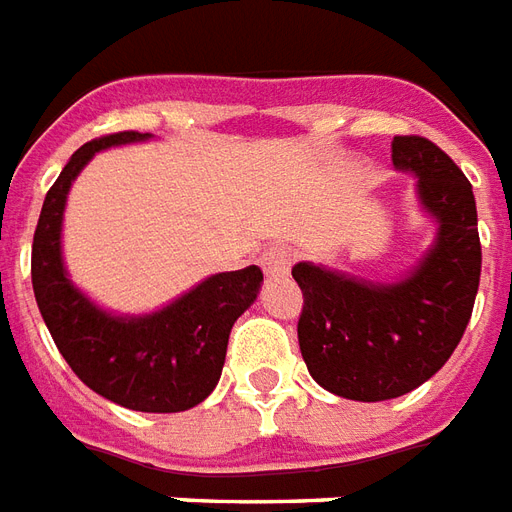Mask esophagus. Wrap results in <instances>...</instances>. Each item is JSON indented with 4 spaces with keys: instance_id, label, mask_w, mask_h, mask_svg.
<instances>
[{
    "instance_id": "34e87169",
    "label": "esophagus",
    "mask_w": 512,
    "mask_h": 512,
    "mask_svg": "<svg viewBox=\"0 0 512 512\" xmlns=\"http://www.w3.org/2000/svg\"><path fill=\"white\" fill-rule=\"evenodd\" d=\"M290 263H293V252L282 244L271 246L260 257V266H263L266 276H274V279L276 276H285L290 271Z\"/></svg>"
}]
</instances>
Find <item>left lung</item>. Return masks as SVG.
Listing matches in <instances>:
<instances>
[{
    "instance_id": "obj_1",
    "label": "left lung",
    "mask_w": 512,
    "mask_h": 512,
    "mask_svg": "<svg viewBox=\"0 0 512 512\" xmlns=\"http://www.w3.org/2000/svg\"><path fill=\"white\" fill-rule=\"evenodd\" d=\"M393 165L418 176V198L437 238L410 274L382 285L298 263L304 293L298 344L325 391L385 401L415 391L445 366L467 331L480 285L478 208L467 176L420 135L393 138Z\"/></svg>"
}]
</instances>
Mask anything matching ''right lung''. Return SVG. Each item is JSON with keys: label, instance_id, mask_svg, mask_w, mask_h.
Instances as JSON below:
<instances>
[{"label": "right lung", "instance_id": "1", "mask_svg": "<svg viewBox=\"0 0 512 512\" xmlns=\"http://www.w3.org/2000/svg\"><path fill=\"white\" fill-rule=\"evenodd\" d=\"M149 138V132H113L70 157L34 230L32 287L56 347L83 385L127 410L184 412L217 388L230 328L255 304L263 271L246 266L214 274L160 312L116 317L70 282L62 260L64 203L75 176L97 151Z\"/></svg>", "mask_w": 512, "mask_h": 512}]
</instances>
